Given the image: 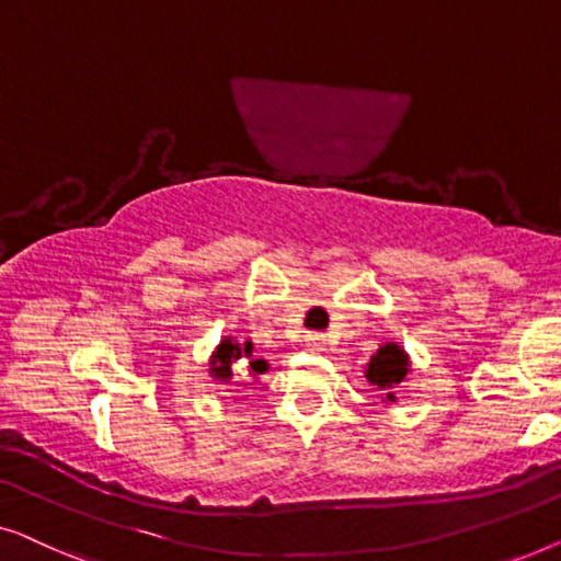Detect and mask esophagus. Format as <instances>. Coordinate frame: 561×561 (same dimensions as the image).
Returning a JSON list of instances; mask_svg holds the SVG:
<instances>
[{"instance_id": "34e87169", "label": "esophagus", "mask_w": 561, "mask_h": 561, "mask_svg": "<svg viewBox=\"0 0 561 561\" xmlns=\"http://www.w3.org/2000/svg\"><path fill=\"white\" fill-rule=\"evenodd\" d=\"M305 343H307V348H310V351H322V348H325V335L310 333L305 337Z\"/></svg>"}]
</instances>
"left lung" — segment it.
<instances>
[{"mask_svg":"<svg viewBox=\"0 0 561 561\" xmlns=\"http://www.w3.org/2000/svg\"><path fill=\"white\" fill-rule=\"evenodd\" d=\"M409 358L397 343H386L370 356L366 378L376 386L378 391H386V399L393 401L391 389L407 378Z\"/></svg>","mask_w":561,"mask_h":561,"instance_id":"1","label":"left lung"}]
</instances>
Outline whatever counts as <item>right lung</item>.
I'll use <instances>...</instances> for the list:
<instances>
[{
  "label": "right lung",
  "instance_id": "right-lung-1",
  "mask_svg": "<svg viewBox=\"0 0 561 561\" xmlns=\"http://www.w3.org/2000/svg\"><path fill=\"white\" fill-rule=\"evenodd\" d=\"M251 351H254L251 341L241 345V343L231 341V337H224V341H220V345L216 348V353H213V358H210V376L216 378V381L228 383V381H231V376H233L231 363L241 360L243 356L251 358ZM249 366H251V370H254V374H264L266 360H262V358L249 360Z\"/></svg>",
  "mask_w": 561,
  "mask_h": 561
}]
</instances>
